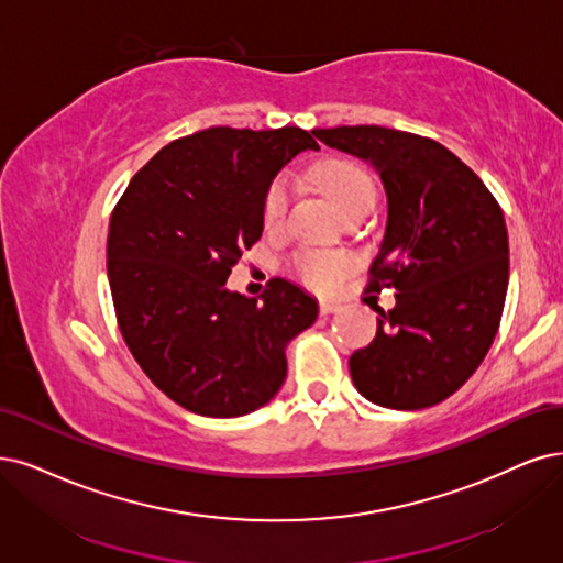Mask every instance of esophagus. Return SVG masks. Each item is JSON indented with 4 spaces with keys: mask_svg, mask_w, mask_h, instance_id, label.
Wrapping results in <instances>:
<instances>
[{
    "mask_svg": "<svg viewBox=\"0 0 563 563\" xmlns=\"http://www.w3.org/2000/svg\"><path fill=\"white\" fill-rule=\"evenodd\" d=\"M339 308H341V303H339V301H327V299H322V301H320V313H322V316L336 313Z\"/></svg>",
    "mask_w": 563,
    "mask_h": 563,
    "instance_id": "1",
    "label": "esophagus"
}]
</instances>
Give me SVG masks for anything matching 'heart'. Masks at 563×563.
Here are the masks:
<instances>
[{
	"mask_svg": "<svg viewBox=\"0 0 563 563\" xmlns=\"http://www.w3.org/2000/svg\"><path fill=\"white\" fill-rule=\"evenodd\" d=\"M316 180L322 190L331 197L339 211L350 218L364 208H373L376 203V183L360 169L357 164L350 162H327L316 169ZM289 211V180L276 178L266 187L262 201V222L266 232H280ZM352 268V260L345 253H331V250H301L295 255L297 276L313 289H331L347 271Z\"/></svg>",
	"mask_w": 563,
	"mask_h": 563,
	"instance_id": "b5f03b06",
	"label": "heart"
}]
</instances>
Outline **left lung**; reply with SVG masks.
<instances>
[{
  "label": "left lung",
  "instance_id": "8db88e82",
  "mask_svg": "<svg viewBox=\"0 0 563 563\" xmlns=\"http://www.w3.org/2000/svg\"><path fill=\"white\" fill-rule=\"evenodd\" d=\"M378 172L387 195L368 292L391 287L378 331L350 357L362 397L394 410L445 401L483 364L508 289L504 211L485 183L439 141L378 124L313 132Z\"/></svg>",
  "mask_w": 563,
  "mask_h": 563
}]
</instances>
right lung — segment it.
Instances as JSON below:
<instances>
[{
	"label": "right lung",
	"mask_w": 563,
	"mask_h": 563,
	"mask_svg": "<svg viewBox=\"0 0 563 563\" xmlns=\"http://www.w3.org/2000/svg\"><path fill=\"white\" fill-rule=\"evenodd\" d=\"M299 128H211L172 141L134 174L109 222L107 268L120 334L145 376L185 410L239 418L285 383V347L318 301L274 278L260 299L224 287L262 236L266 187L301 151Z\"/></svg>",
	"instance_id": "1"
}]
</instances>
